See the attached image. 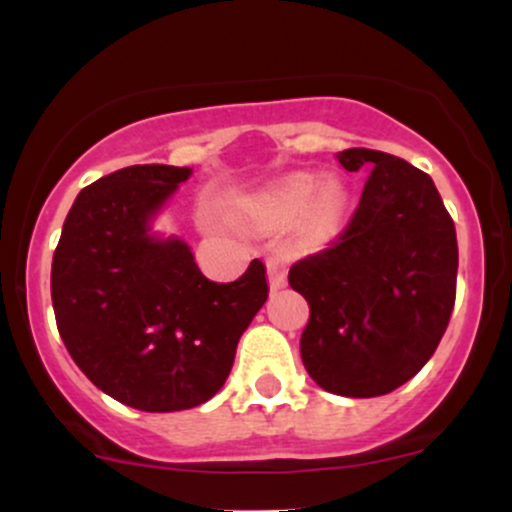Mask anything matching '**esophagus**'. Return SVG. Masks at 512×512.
<instances>
[{"label": "esophagus", "mask_w": 512, "mask_h": 512, "mask_svg": "<svg viewBox=\"0 0 512 512\" xmlns=\"http://www.w3.org/2000/svg\"><path fill=\"white\" fill-rule=\"evenodd\" d=\"M286 274H289V267H286L284 260L279 257H269L267 260V276H269V289L279 291L286 286Z\"/></svg>", "instance_id": "34e87169"}]
</instances>
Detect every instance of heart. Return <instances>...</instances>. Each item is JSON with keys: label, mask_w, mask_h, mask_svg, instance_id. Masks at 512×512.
Wrapping results in <instances>:
<instances>
[{"label": "heart", "mask_w": 512, "mask_h": 512, "mask_svg": "<svg viewBox=\"0 0 512 512\" xmlns=\"http://www.w3.org/2000/svg\"><path fill=\"white\" fill-rule=\"evenodd\" d=\"M248 209L264 221H293L308 211V228L325 238L337 231L346 211L342 182L315 173H293L248 202Z\"/></svg>", "instance_id": "obj_1"}]
</instances>
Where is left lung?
<instances>
[{
	"label": "left lung",
	"mask_w": 512,
	"mask_h": 512,
	"mask_svg": "<svg viewBox=\"0 0 512 512\" xmlns=\"http://www.w3.org/2000/svg\"><path fill=\"white\" fill-rule=\"evenodd\" d=\"M337 161L370 175L337 243L289 272L310 305L301 358L322 390L378 397L414 378L448 327L455 223L433 180L402 158L346 149Z\"/></svg>",
	"instance_id": "obj_1"
}]
</instances>
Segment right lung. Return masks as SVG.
Wrapping results in <instances>:
<instances>
[{
  "label": "right lung",
  "mask_w": 512,
  "mask_h": 512,
  "mask_svg": "<svg viewBox=\"0 0 512 512\" xmlns=\"http://www.w3.org/2000/svg\"><path fill=\"white\" fill-rule=\"evenodd\" d=\"M190 175L129 166L84 187L52 257V308L69 356L98 390L142 411L214 397L269 293L260 260L238 281L216 284L185 240L154 231Z\"/></svg>",
  "instance_id": "right-lung-1"
}]
</instances>
